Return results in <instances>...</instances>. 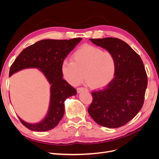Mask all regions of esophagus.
<instances>
[{
  "mask_svg": "<svg viewBox=\"0 0 159 159\" xmlns=\"http://www.w3.org/2000/svg\"><path fill=\"white\" fill-rule=\"evenodd\" d=\"M88 91V89H86L85 88H77V91H78V93H80V92H81V91Z\"/></svg>",
  "mask_w": 159,
  "mask_h": 159,
  "instance_id": "obj_1",
  "label": "esophagus"
}]
</instances>
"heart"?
Listing matches in <instances>:
<instances>
[{"label": "heart", "mask_w": 159, "mask_h": 159, "mask_svg": "<svg viewBox=\"0 0 159 159\" xmlns=\"http://www.w3.org/2000/svg\"><path fill=\"white\" fill-rule=\"evenodd\" d=\"M116 71V60L112 53L91 45L80 47L72 55L71 60H64L61 64V74L67 82L77 85L84 75L86 83L95 89L111 82Z\"/></svg>", "instance_id": "obj_1"}]
</instances>
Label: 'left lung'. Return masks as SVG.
<instances>
[{"mask_svg":"<svg viewBox=\"0 0 159 159\" xmlns=\"http://www.w3.org/2000/svg\"><path fill=\"white\" fill-rule=\"evenodd\" d=\"M89 40L112 53L117 71L111 82L91 92L93 101L88 113L99 125L108 128L123 126L136 116L143 105L147 87L143 62L126 42L119 38Z\"/></svg>","mask_w":159,"mask_h":159,"instance_id":"1","label":"left lung"}]
</instances>
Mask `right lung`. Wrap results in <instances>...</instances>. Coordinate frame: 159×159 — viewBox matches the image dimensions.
<instances>
[{"instance_id":"obj_1","label":"right lung","mask_w":159,"mask_h":159,"mask_svg":"<svg viewBox=\"0 0 159 159\" xmlns=\"http://www.w3.org/2000/svg\"><path fill=\"white\" fill-rule=\"evenodd\" d=\"M82 38L71 40H42L23 50L12 64L9 76L26 68H38L48 81L50 100L48 111L38 123H28L18 117L28 129L47 131L57 125L64 114V102L76 95V89L63 79L61 64Z\"/></svg>"}]
</instances>
